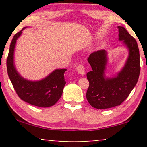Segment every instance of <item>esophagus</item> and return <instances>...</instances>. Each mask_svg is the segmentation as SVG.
Wrapping results in <instances>:
<instances>
[{
  "label": "esophagus",
  "mask_w": 147,
  "mask_h": 147,
  "mask_svg": "<svg viewBox=\"0 0 147 147\" xmlns=\"http://www.w3.org/2000/svg\"><path fill=\"white\" fill-rule=\"evenodd\" d=\"M76 70L78 71V73L80 75H84L85 74V69H84V66L82 65H79L76 67Z\"/></svg>",
  "instance_id": "34e87169"
}]
</instances>
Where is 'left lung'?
<instances>
[{
    "label": "left lung",
    "instance_id": "obj_1",
    "mask_svg": "<svg viewBox=\"0 0 147 147\" xmlns=\"http://www.w3.org/2000/svg\"><path fill=\"white\" fill-rule=\"evenodd\" d=\"M118 40L122 41L128 51L124 67L113 77H106L108 53L98 50L90 55L88 61L92 70L87 73L90 86L86 98L92 107L106 109L119 106L125 100L139 77L140 54L137 43L126 29L118 26Z\"/></svg>",
    "mask_w": 147,
    "mask_h": 147
}]
</instances>
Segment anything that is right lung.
Wrapping results in <instances>:
<instances>
[{"label":"right lung","mask_w":147,"mask_h":147,"mask_svg":"<svg viewBox=\"0 0 147 147\" xmlns=\"http://www.w3.org/2000/svg\"><path fill=\"white\" fill-rule=\"evenodd\" d=\"M24 27L12 40L7 60V72L14 89L22 100L38 107L52 106L60 99L66 82L64 73L66 69H56L45 78L37 81L24 78L16 69L14 61L15 48L17 39L21 35Z\"/></svg>","instance_id":"1"}]
</instances>
